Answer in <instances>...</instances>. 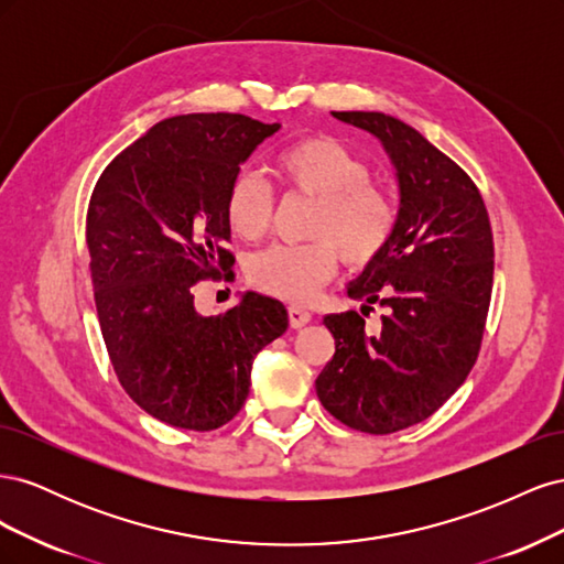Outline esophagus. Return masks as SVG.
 Returning a JSON list of instances; mask_svg holds the SVG:
<instances>
[{
  "mask_svg": "<svg viewBox=\"0 0 564 564\" xmlns=\"http://www.w3.org/2000/svg\"><path fill=\"white\" fill-rule=\"evenodd\" d=\"M311 313L305 311V308H301V305H289V324H292L294 329H301V327H305V324L311 322Z\"/></svg>",
  "mask_w": 564,
  "mask_h": 564,
  "instance_id": "1",
  "label": "esophagus"
}]
</instances>
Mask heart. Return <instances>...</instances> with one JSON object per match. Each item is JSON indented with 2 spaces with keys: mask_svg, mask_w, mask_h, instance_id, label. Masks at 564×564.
Masks as SVG:
<instances>
[{
  "mask_svg": "<svg viewBox=\"0 0 564 564\" xmlns=\"http://www.w3.org/2000/svg\"><path fill=\"white\" fill-rule=\"evenodd\" d=\"M275 166L289 191L317 199L308 245H275L247 265L253 289L292 303H308L338 268L377 261L398 228V204L371 183L369 164L334 139L311 135L286 145ZM228 228L242 240H261L272 220V195L261 176L240 172L224 199Z\"/></svg>",
  "mask_w": 564,
  "mask_h": 564,
  "instance_id": "b5f03b06",
  "label": "heart"
}]
</instances>
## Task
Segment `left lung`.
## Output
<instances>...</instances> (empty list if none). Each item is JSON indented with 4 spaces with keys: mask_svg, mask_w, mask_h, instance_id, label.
<instances>
[{
    "mask_svg": "<svg viewBox=\"0 0 564 564\" xmlns=\"http://www.w3.org/2000/svg\"><path fill=\"white\" fill-rule=\"evenodd\" d=\"M377 135L400 183L398 228L348 296L383 304L382 332L355 311L327 315L336 352L315 381L348 429L398 433L433 416L466 381L482 346L494 280L487 207L470 176L398 117L332 112Z\"/></svg>",
    "mask_w": 564,
    "mask_h": 564,
    "instance_id": "obj_1",
    "label": "left lung"
}]
</instances>
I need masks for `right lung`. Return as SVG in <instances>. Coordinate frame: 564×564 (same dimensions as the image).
I'll list each match as a JSON object with an SVG mask.
<instances>
[{
	"label": "right lung",
	"instance_id": "obj_1",
	"mask_svg": "<svg viewBox=\"0 0 564 564\" xmlns=\"http://www.w3.org/2000/svg\"><path fill=\"white\" fill-rule=\"evenodd\" d=\"M278 129L232 112L169 117L94 187L87 247L110 362L127 395L174 429L226 425L249 395L253 357L289 327L270 296L247 292L214 317L193 296L199 280L228 278V185Z\"/></svg>",
	"mask_w": 564,
	"mask_h": 564
}]
</instances>
